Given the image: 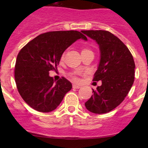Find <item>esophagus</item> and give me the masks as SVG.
Segmentation results:
<instances>
[{"instance_id":"obj_1","label":"esophagus","mask_w":148,"mask_h":148,"mask_svg":"<svg viewBox=\"0 0 148 148\" xmlns=\"http://www.w3.org/2000/svg\"><path fill=\"white\" fill-rule=\"evenodd\" d=\"M73 88H74V89H79V88H81V86L76 85V84H73Z\"/></svg>"}]
</instances>
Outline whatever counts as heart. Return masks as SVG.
<instances>
[{
    "instance_id": "b5f03b06",
    "label": "heart",
    "mask_w": 148,
    "mask_h": 148,
    "mask_svg": "<svg viewBox=\"0 0 148 148\" xmlns=\"http://www.w3.org/2000/svg\"><path fill=\"white\" fill-rule=\"evenodd\" d=\"M85 50H89V49H84L82 51H85ZM70 77H71V79L73 81H75V82H77V81H78V78H77V77L75 76V75H74V74H70Z\"/></svg>"
}]
</instances>
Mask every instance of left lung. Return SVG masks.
<instances>
[{
    "instance_id": "8db88e82",
    "label": "left lung",
    "mask_w": 148,
    "mask_h": 148,
    "mask_svg": "<svg viewBox=\"0 0 148 148\" xmlns=\"http://www.w3.org/2000/svg\"><path fill=\"white\" fill-rule=\"evenodd\" d=\"M82 33L95 40L100 50V61L93 82L101 85L85 102L90 112L107 113L119 105L133 86L135 63L125 44L116 35L105 30H82Z\"/></svg>"
}]
</instances>
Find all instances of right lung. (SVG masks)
Instances as JSON below:
<instances>
[{
	"label": "right lung",
	"instance_id": "obj_1",
	"mask_svg": "<svg viewBox=\"0 0 148 148\" xmlns=\"http://www.w3.org/2000/svg\"><path fill=\"white\" fill-rule=\"evenodd\" d=\"M85 35L74 30L40 34L26 44L17 56L15 79L22 99L35 110L49 113L57 108L72 89L70 82L62 77L54 81L49 76L56 70L66 49Z\"/></svg>",
	"mask_w": 148,
	"mask_h": 148
}]
</instances>
